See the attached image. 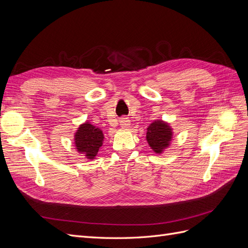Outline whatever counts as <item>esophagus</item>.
Here are the masks:
<instances>
[{
  "mask_svg": "<svg viewBox=\"0 0 248 248\" xmlns=\"http://www.w3.org/2000/svg\"><path fill=\"white\" fill-rule=\"evenodd\" d=\"M120 126H121V128H124V129L129 128V126H130L129 119L128 118L120 119Z\"/></svg>",
  "mask_w": 248,
  "mask_h": 248,
  "instance_id": "1",
  "label": "esophagus"
}]
</instances>
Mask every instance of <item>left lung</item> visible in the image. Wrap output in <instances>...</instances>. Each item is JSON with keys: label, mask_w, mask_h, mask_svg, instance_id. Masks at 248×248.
<instances>
[{"label": "left lung", "mask_w": 248, "mask_h": 248, "mask_svg": "<svg viewBox=\"0 0 248 248\" xmlns=\"http://www.w3.org/2000/svg\"><path fill=\"white\" fill-rule=\"evenodd\" d=\"M174 136L170 123L163 120H155L148 126L146 140L148 144L156 154H162L170 146Z\"/></svg>", "instance_id": "left-lung-1"}]
</instances>
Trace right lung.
I'll use <instances>...</instances> for the list:
<instances>
[{
    "mask_svg": "<svg viewBox=\"0 0 248 248\" xmlns=\"http://www.w3.org/2000/svg\"><path fill=\"white\" fill-rule=\"evenodd\" d=\"M74 146L79 154H84L87 159L93 160L102 147L104 133L99 128L86 121L78 126L74 133Z\"/></svg>",
    "mask_w": 248,
    "mask_h": 248,
    "instance_id": "add662e5",
    "label": "right lung"
}]
</instances>
